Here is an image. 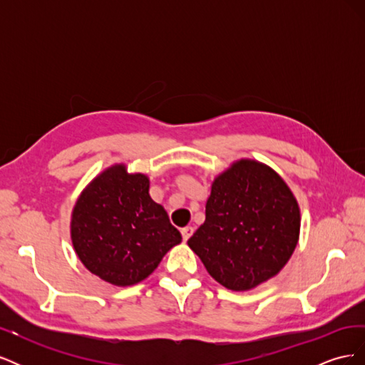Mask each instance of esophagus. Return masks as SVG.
Segmentation results:
<instances>
[{
    "label": "esophagus",
    "mask_w": 365,
    "mask_h": 365,
    "mask_svg": "<svg viewBox=\"0 0 365 365\" xmlns=\"http://www.w3.org/2000/svg\"><path fill=\"white\" fill-rule=\"evenodd\" d=\"M193 231H195V227H192V225H187V227H184V228L181 230L182 239H184V240H189V239H190V236L193 235Z\"/></svg>",
    "instance_id": "esophagus-1"
}]
</instances>
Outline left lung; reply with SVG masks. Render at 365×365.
I'll return each instance as SVG.
<instances>
[{
	"label": "left lung",
	"mask_w": 365,
	"mask_h": 365,
	"mask_svg": "<svg viewBox=\"0 0 365 365\" xmlns=\"http://www.w3.org/2000/svg\"><path fill=\"white\" fill-rule=\"evenodd\" d=\"M300 222V207L282 176L260 161L240 158L215 178L204 224L187 244L217 283L250 291L288 263Z\"/></svg>",
	"instance_id": "8db88e82"
}]
</instances>
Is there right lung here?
<instances>
[{"instance_id":"right-lung-1","label":"right lung","mask_w":365,"mask_h":365,"mask_svg":"<svg viewBox=\"0 0 365 365\" xmlns=\"http://www.w3.org/2000/svg\"><path fill=\"white\" fill-rule=\"evenodd\" d=\"M149 184L148 175L113 164L85 187L71 212L77 257L91 274L120 288L148 279L182 239L164 207L150 197Z\"/></svg>"}]
</instances>
